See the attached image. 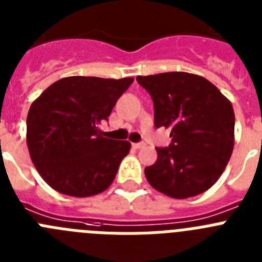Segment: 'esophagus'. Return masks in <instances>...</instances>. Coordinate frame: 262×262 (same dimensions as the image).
Listing matches in <instances>:
<instances>
[{
	"instance_id": "esophagus-1",
	"label": "esophagus",
	"mask_w": 262,
	"mask_h": 262,
	"mask_svg": "<svg viewBox=\"0 0 262 262\" xmlns=\"http://www.w3.org/2000/svg\"><path fill=\"white\" fill-rule=\"evenodd\" d=\"M145 145V143H134L133 144V147L134 148H136V149H140V148H143Z\"/></svg>"
}]
</instances>
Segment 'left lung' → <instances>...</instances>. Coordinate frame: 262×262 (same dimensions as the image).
<instances>
[{
    "label": "left lung",
    "mask_w": 262,
    "mask_h": 262,
    "mask_svg": "<svg viewBox=\"0 0 262 262\" xmlns=\"http://www.w3.org/2000/svg\"><path fill=\"white\" fill-rule=\"evenodd\" d=\"M151 94L155 127L170 129L172 143L156 148L157 160L145 168L157 191L184 200L198 195L219 180L235 142L231 102L215 85L186 72L138 76Z\"/></svg>",
    "instance_id": "1"
}]
</instances>
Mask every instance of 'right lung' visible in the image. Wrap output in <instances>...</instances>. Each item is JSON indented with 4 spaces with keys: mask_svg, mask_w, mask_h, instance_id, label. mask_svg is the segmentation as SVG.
I'll return each instance as SVG.
<instances>
[{
    "mask_svg": "<svg viewBox=\"0 0 262 262\" xmlns=\"http://www.w3.org/2000/svg\"><path fill=\"white\" fill-rule=\"evenodd\" d=\"M134 78L72 76L53 82L27 114V147L41 178L66 195L92 196L113 184L131 144L103 138L118 98Z\"/></svg>",
    "mask_w": 262,
    "mask_h": 262,
    "instance_id": "obj_1",
    "label": "right lung"
}]
</instances>
